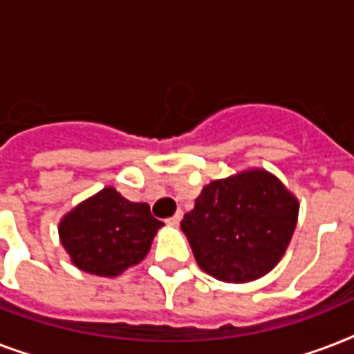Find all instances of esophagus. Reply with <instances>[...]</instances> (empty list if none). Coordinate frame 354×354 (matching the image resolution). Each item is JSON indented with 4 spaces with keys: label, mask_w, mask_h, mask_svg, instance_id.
Wrapping results in <instances>:
<instances>
[{
    "label": "esophagus",
    "mask_w": 354,
    "mask_h": 354,
    "mask_svg": "<svg viewBox=\"0 0 354 354\" xmlns=\"http://www.w3.org/2000/svg\"><path fill=\"white\" fill-rule=\"evenodd\" d=\"M182 218H183V213H182V211H178L176 215L171 216V218L167 221V224H171V226H178V224H180V221H182Z\"/></svg>",
    "instance_id": "34e87169"
}]
</instances>
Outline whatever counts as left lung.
<instances>
[{"mask_svg":"<svg viewBox=\"0 0 354 354\" xmlns=\"http://www.w3.org/2000/svg\"><path fill=\"white\" fill-rule=\"evenodd\" d=\"M297 211V198L274 174L252 169L205 185L180 226L205 274L248 283L279 263Z\"/></svg>","mask_w":354,"mask_h":354,"instance_id":"1","label":"left lung"}]
</instances>
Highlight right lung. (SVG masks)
<instances>
[{
    "instance_id": "obj_1",
    "label": "right lung",
    "mask_w": 354,
    "mask_h": 354,
    "mask_svg": "<svg viewBox=\"0 0 354 354\" xmlns=\"http://www.w3.org/2000/svg\"><path fill=\"white\" fill-rule=\"evenodd\" d=\"M161 226L149 204L130 202L113 187H104L69 211L58 233L77 268L115 277L143 261Z\"/></svg>"
}]
</instances>
